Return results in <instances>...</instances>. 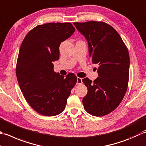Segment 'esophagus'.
Listing matches in <instances>:
<instances>
[{"instance_id": "obj_1", "label": "esophagus", "mask_w": 146, "mask_h": 146, "mask_svg": "<svg viewBox=\"0 0 146 146\" xmlns=\"http://www.w3.org/2000/svg\"><path fill=\"white\" fill-rule=\"evenodd\" d=\"M82 78L81 77H77V84H81L82 83Z\"/></svg>"}]
</instances>
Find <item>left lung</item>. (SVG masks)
<instances>
[{"label": "left lung", "mask_w": 146, "mask_h": 146, "mask_svg": "<svg viewBox=\"0 0 146 146\" xmlns=\"http://www.w3.org/2000/svg\"><path fill=\"white\" fill-rule=\"evenodd\" d=\"M88 41L92 63L99 65L98 77L82 82L88 88L84 108L95 117L109 114L125 94L129 77L130 58L125 44L115 29L104 22L74 23Z\"/></svg>", "instance_id": "left-lung-1"}]
</instances>
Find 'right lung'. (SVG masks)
Instances as JSON below:
<instances>
[{
    "label": "right lung",
    "instance_id": "right-lung-1",
    "mask_svg": "<svg viewBox=\"0 0 146 146\" xmlns=\"http://www.w3.org/2000/svg\"><path fill=\"white\" fill-rule=\"evenodd\" d=\"M74 31L70 23L38 25L26 35L21 45L17 81L29 105L42 115L52 117L63 111L77 82L72 73L65 77L54 72L53 64L59 58L60 43Z\"/></svg>",
    "mask_w": 146,
    "mask_h": 146
}]
</instances>
